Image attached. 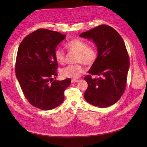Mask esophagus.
Listing matches in <instances>:
<instances>
[{
    "label": "esophagus",
    "mask_w": 147,
    "mask_h": 147,
    "mask_svg": "<svg viewBox=\"0 0 147 147\" xmlns=\"http://www.w3.org/2000/svg\"><path fill=\"white\" fill-rule=\"evenodd\" d=\"M78 81V80H76V79H73V80H71V83L77 82Z\"/></svg>",
    "instance_id": "34e87169"
}]
</instances>
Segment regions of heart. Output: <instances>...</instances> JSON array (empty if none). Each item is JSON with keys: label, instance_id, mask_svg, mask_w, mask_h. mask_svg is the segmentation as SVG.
<instances>
[{"label": "heart", "instance_id": "obj_1", "mask_svg": "<svg viewBox=\"0 0 147 147\" xmlns=\"http://www.w3.org/2000/svg\"><path fill=\"white\" fill-rule=\"evenodd\" d=\"M65 47L70 51L77 53V62H82L86 65H92L97 59V52L95 49L88 46L85 41L80 39H73L65 44ZM56 61L63 65L65 60V54L61 49H56L54 53ZM84 72V68L80 64L70 65L63 69L61 74L65 77L76 78Z\"/></svg>", "mask_w": 147, "mask_h": 147}]
</instances>
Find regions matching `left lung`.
<instances>
[{
  "label": "left lung",
  "instance_id": "left-lung-1",
  "mask_svg": "<svg viewBox=\"0 0 147 147\" xmlns=\"http://www.w3.org/2000/svg\"><path fill=\"white\" fill-rule=\"evenodd\" d=\"M79 36L92 39L97 48L98 56L88 73L99 76L84 80L88 88L84 93L86 100L94 106L107 108L116 103L126 86L130 61L124 42L112 27L100 25L82 32Z\"/></svg>",
  "mask_w": 147,
  "mask_h": 147
}]
</instances>
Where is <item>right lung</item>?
Listing matches in <instances>:
<instances>
[{
	"instance_id": "obj_1",
	"label": "right lung",
	"mask_w": 147,
	"mask_h": 147,
	"mask_svg": "<svg viewBox=\"0 0 147 147\" xmlns=\"http://www.w3.org/2000/svg\"><path fill=\"white\" fill-rule=\"evenodd\" d=\"M66 35L39 29L27 35L17 51L16 76L25 97L32 106L53 109L62 103L64 91L70 85L67 78L56 81L57 63L54 53Z\"/></svg>"
}]
</instances>
